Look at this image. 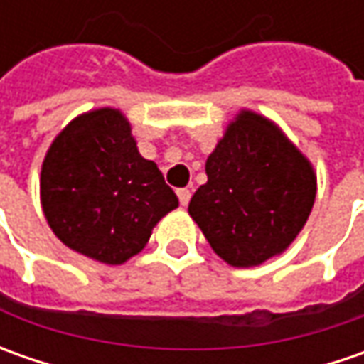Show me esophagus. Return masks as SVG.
<instances>
[{
  "mask_svg": "<svg viewBox=\"0 0 364 364\" xmlns=\"http://www.w3.org/2000/svg\"><path fill=\"white\" fill-rule=\"evenodd\" d=\"M190 196H192V194H190L188 188L178 190V198H180V204H182V206H186V204L190 203Z\"/></svg>",
  "mask_w": 364,
  "mask_h": 364,
  "instance_id": "1",
  "label": "esophagus"
}]
</instances>
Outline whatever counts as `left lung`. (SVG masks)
<instances>
[{"label": "left lung", "instance_id": "left-lung-1", "mask_svg": "<svg viewBox=\"0 0 364 364\" xmlns=\"http://www.w3.org/2000/svg\"><path fill=\"white\" fill-rule=\"evenodd\" d=\"M190 217L218 257L253 267L284 253L316 198L310 160L267 117L241 111L206 160Z\"/></svg>", "mask_w": 364, "mask_h": 364}]
</instances>
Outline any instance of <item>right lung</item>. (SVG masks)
Wrapping results in <instances>:
<instances>
[{"label": "right lung", "mask_w": 364, "mask_h": 364, "mask_svg": "<svg viewBox=\"0 0 364 364\" xmlns=\"http://www.w3.org/2000/svg\"><path fill=\"white\" fill-rule=\"evenodd\" d=\"M40 200L66 247L121 265L149 241L178 196L158 166L141 158L119 109H95L56 135L42 161Z\"/></svg>", "instance_id": "right-lung-1"}]
</instances>
